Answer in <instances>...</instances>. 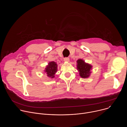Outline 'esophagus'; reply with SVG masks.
<instances>
[{
	"instance_id": "34e87169",
	"label": "esophagus",
	"mask_w": 127,
	"mask_h": 127,
	"mask_svg": "<svg viewBox=\"0 0 127 127\" xmlns=\"http://www.w3.org/2000/svg\"><path fill=\"white\" fill-rule=\"evenodd\" d=\"M64 61L65 62H69V58H65L64 59Z\"/></svg>"
}]
</instances>
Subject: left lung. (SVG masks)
Wrapping results in <instances>:
<instances>
[{
	"label": "left lung",
	"instance_id": "obj_1",
	"mask_svg": "<svg viewBox=\"0 0 127 127\" xmlns=\"http://www.w3.org/2000/svg\"><path fill=\"white\" fill-rule=\"evenodd\" d=\"M77 69L79 72L80 77L82 78H88L92 72L93 66L86 63L83 59H79L77 60Z\"/></svg>",
	"mask_w": 127,
	"mask_h": 127
}]
</instances>
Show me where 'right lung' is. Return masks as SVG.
Wrapping results in <instances>:
<instances>
[{
    "mask_svg": "<svg viewBox=\"0 0 127 127\" xmlns=\"http://www.w3.org/2000/svg\"><path fill=\"white\" fill-rule=\"evenodd\" d=\"M58 65L54 61L49 62L46 66L44 73H46L47 76L50 78L53 79L55 77V75L58 70Z\"/></svg>",
    "mask_w": 127,
    "mask_h": 127,
    "instance_id": "1",
    "label": "right lung"
}]
</instances>
